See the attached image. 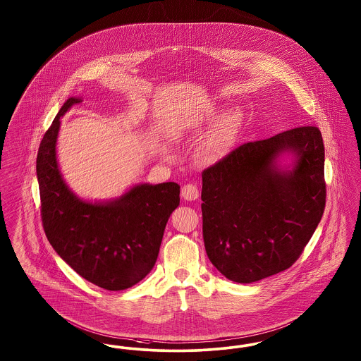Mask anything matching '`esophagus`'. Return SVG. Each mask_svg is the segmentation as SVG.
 <instances>
[{"label":"esophagus","instance_id":"obj_1","mask_svg":"<svg viewBox=\"0 0 361 361\" xmlns=\"http://www.w3.org/2000/svg\"><path fill=\"white\" fill-rule=\"evenodd\" d=\"M199 188L196 187L195 184L192 183H188L184 187L181 188V196L184 200L187 202H193L199 197Z\"/></svg>","mask_w":361,"mask_h":361}]
</instances>
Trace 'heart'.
<instances>
[{
	"instance_id": "obj_1",
	"label": "heart",
	"mask_w": 361,
	"mask_h": 361,
	"mask_svg": "<svg viewBox=\"0 0 361 361\" xmlns=\"http://www.w3.org/2000/svg\"><path fill=\"white\" fill-rule=\"evenodd\" d=\"M217 153H219V142L215 140H211L199 150V159L202 162H211L216 159Z\"/></svg>"
}]
</instances>
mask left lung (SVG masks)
Wrapping results in <instances>:
<instances>
[{
	"label": "left lung",
	"mask_w": 361,
	"mask_h": 361,
	"mask_svg": "<svg viewBox=\"0 0 361 361\" xmlns=\"http://www.w3.org/2000/svg\"><path fill=\"white\" fill-rule=\"evenodd\" d=\"M285 151L295 168L274 164ZM325 149L316 126L245 142L202 171V236L212 264L238 283L288 269L302 254L326 202Z\"/></svg>",
	"instance_id": "1"
}]
</instances>
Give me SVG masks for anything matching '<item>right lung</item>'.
<instances>
[{"label":"right lung","mask_w":361,"mask_h":361,"mask_svg":"<svg viewBox=\"0 0 361 361\" xmlns=\"http://www.w3.org/2000/svg\"><path fill=\"white\" fill-rule=\"evenodd\" d=\"M79 102L70 98L61 106L37 152L44 231L60 258L88 282L125 290L153 269L168 219L180 204V185L141 184L106 204L78 199L59 171L56 138L60 116Z\"/></svg>","instance_id":"1"}]
</instances>
